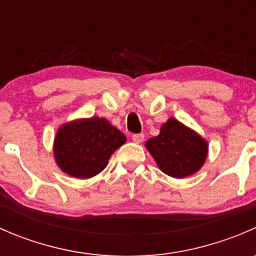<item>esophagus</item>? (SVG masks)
Masks as SVG:
<instances>
[{"instance_id":"esophagus-1","label":"esophagus","mask_w":256,"mask_h":256,"mask_svg":"<svg viewBox=\"0 0 256 256\" xmlns=\"http://www.w3.org/2000/svg\"><path fill=\"white\" fill-rule=\"evenodd\" d=\"M144 138V134H134V135H132L134 142H136V144H141V142H142Z\"/></svg>"}]
</instances>
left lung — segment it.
<instances>
[{
	"instance_id": "obj_1",
	"label": "left lung",
	"mask_w": 256,
	"mask_h": 256,
	"mask_svg": "<svg viewBox=\"0 0 256 256\" xmlns=\"http://www.w3.org/2000/svg\"><path fill=\"white\" fill-rule=\"evenodd\" d=\"M146 148L158 168L174 178L200 171L208 154L207 141L174 118L162 125L158 136L147 140Z\"/></svg>"
}]
</instances>
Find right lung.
Masks as SVG:
<instances>
[{
    "label": "right lung",
    "mask_w": 256,
    "mask_h": 256,
    "mask_svg": "<svg viewBox=\"0 0 256 256\" xmlns=\"http://www.w3.org/2000/svg\"><path fill=\"white\" fill-rule=\"evenodd\" d=\"M126 142V136L104 118L72 121L54 138V157L63 172L90 178L106 167L110 156Z\"/></svg>",
    "instance_id": "obj_1"
}]
</instances>
